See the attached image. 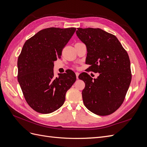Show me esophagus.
<instances>
[{
	"label": "esophagus",
	"mask_w": 147,
	"mask_h": 147,
	"mask_svg": "<svg viewBox=\"0 0 147 147\" xmlns=\"http://www.w3.org/2000/svg\"><path fill=\"white\" fill-rule=\"evenodd\" d=\"M79 74V73L78 72H76V78H77V79H78Z\"/></svg>",
	"instance_id": "1"
}]
</instances>
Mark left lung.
I'll return each instance as SVG.
<instances>
[{
  "instance_id": "obj_1",
  "label": "left lung",
  "mask_w": 147,
  "mask_h": 147,
  "mask_svg": "<svg viewBox=\"0 0 147 147\" xmlns=\"http://www.w3.org/2000/svg\"><path fill=\"white\" fill-rule=\"evenodd\" d=\"M76 35L86 46L88 69L99 73L96 79L79 76L86 84L84 105L94 114L110 115L122 105L131 81L128 54L115 35L99 28H78Z\"/></svg>"
}]
</instances>
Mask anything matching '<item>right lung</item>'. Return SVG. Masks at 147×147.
<instances>
[{
    "label": "right lung",
    "instance_id": "obj_1",
    "mask_svg": "<svg viewBox=\"0 0 147 147\" xmlns=\"http://www.w3.org/2000/svg\"><path fill=\"white\" fill-rule=\"evenodd\" d=\"M74 27L42 29L27 40L18 59V80L27 102L41 113L63 105L65 94L76 80L72 70L54 77V62L73 35Z\"/></svg>",
    "mask_w": 147,
    "mask_h": 147
}]
</instances>
